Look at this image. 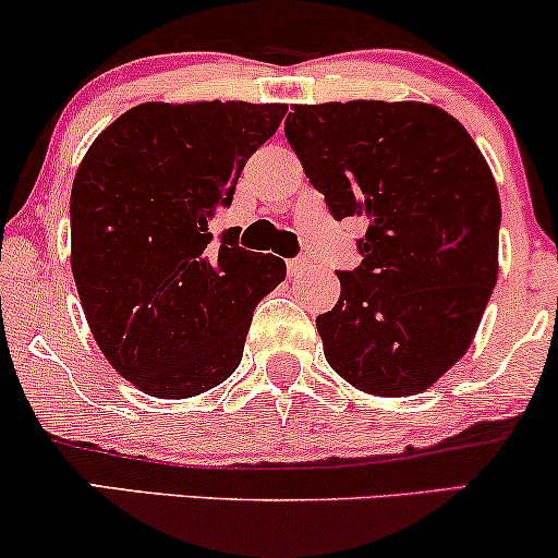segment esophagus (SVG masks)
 <instances>
[{
  "instance_id": "1",
  "label": "esophagus",
  "mask_w": 558,
  "mask_h": 558,
  "mask_svg": "<svg viewBox=\"0 0 558 558\" xmlns=\"http://www.w3.org/2000/svg\"><path fill=\"white\" fill-rule=\"evenodd\" d=\"M287 269H289V274H292V277H305V274L313 269V262H310V258H305V256L292 258Z\"/></svg>"
}]
</instances>
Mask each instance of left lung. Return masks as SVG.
<instances>
[{
    "mask_svg": "<svg viewBox=\"0 0 558 558\" xmlns=\"http://www.w3.org/2000/svg\"><path fill=\"white\" fill-rule=\"evenodd\" d=\"M289 146L336 220L364 217L361 262L315 320L361 392H425L464 356L497 284L500 194L464 125L436 105H294Z\"/></svg>",
    "mask_w": 558,
    "mask_h": 558,
    "instance_id": "obj_1",
    "label": "left lung"
}]
</instances>
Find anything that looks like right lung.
Returning <instances> with one entry per match:
<instances>
[{"label":"right lung","mask_w":558,"mask_h":558,"mask_svg":"<svg viewBox=\"0 0 558 558\" xmlns=\"http://www.w3.org/2000/svg\"><path fill=\"white\" fill-rule=\"evenodd\" d=\"M287 105L146 102L97 135L71 186V271L94 341L120 376L161 400L228 379L253 310L287 266L209 220Z\"/></svg>","instance_id":"right-lung-1"}]
</instances>
